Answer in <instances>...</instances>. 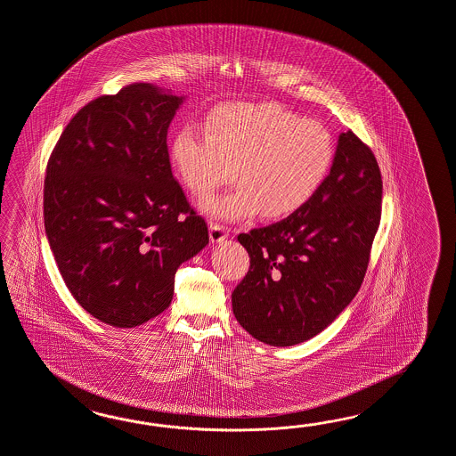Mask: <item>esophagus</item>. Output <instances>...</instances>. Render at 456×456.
Instances as JSON below:
<instances>
[{
	"label": "esophagus",
	"mask_w": 456,
	"mask_h": 456,
	"mask_svg": "<svg viewBox=\"0 0 456 456\" xmlns=\"http://www.w3.org/2000/svg\"><path fill=\"white\" fill-rule=\"evenodd\" d=\"M227 235H229V231H227V227L223 225V224L211 223L209 225V237H211V242L214 244H217V242H223L227 239Z\"/></svg>",
	"instance_id": "esophagus-1"
}]
</instances>
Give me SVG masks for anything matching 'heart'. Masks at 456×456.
I'll return each instance as SVG.
<instances>
[{"mask_svg": "<svg viewBox=\"0 0 456 456\" xmlns=\"http://www.w3.org/2000/svg\"><path fill=\"white\" fill-rule=\"evenodd\" d=\"M333 134L316 120L277 103H229L209 113L206 128L186 123L171 142V163L194 196L231 178L235 188L202 200L212 217L237 221L260 211L281 219L300 211L333 167Z\"/></svg>", "mask_w": 456, "mask_h": 456, "instance_id": "1", "label": "heart"}]
</instances>
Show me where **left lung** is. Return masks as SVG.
<instances>
[{
	"instance_id": "obj_1",
	"label": "left lung",
	"mask_w": 456,
	"mask_h": 456,
	"mask_svg": "<svg viewBox=\"0 0 456 456\" xmlns=\"http://www.w3.org/2000/svg\"><path fill=\"white\" fill-rule=\"evenodd\" d=\"M380 202L378 159L347 130L328 178L305 208L239 233L250 267L232 291V310L245 331L265 345L293 346L330 326L362 285Z\"/></svg>"
}]
</instances>
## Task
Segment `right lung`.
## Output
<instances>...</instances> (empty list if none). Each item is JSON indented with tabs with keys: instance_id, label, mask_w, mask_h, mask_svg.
<instances>
[{
	"instance_id": "1",
	"label": "right lung",
	"mask_w": 456,
	"mask_h": 456,
	"mask_svg": "<svg viewBox=\"0 0 456 456\" xmlns=\"http://www.w3.org/2000/svg\"><path fill=\"white\" fill-rule=\"evenodd\" d=\"M183 97L134 82L76 113L47 161L45 225L67 289L102 322L134 328L167 310L208 224L173 178L167 126Z\"/></svg>"
}]
</instances>
